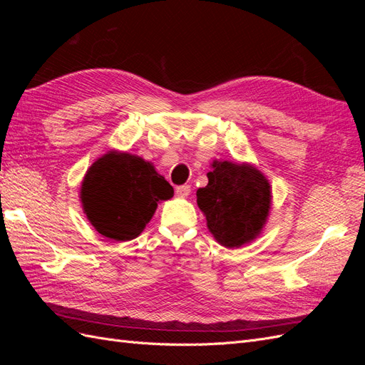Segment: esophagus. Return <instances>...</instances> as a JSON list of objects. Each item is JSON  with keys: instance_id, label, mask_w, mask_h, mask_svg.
I'll use <instances>...</instances> for the list:
<instances>
[{"instance_id": "34e87169", "label": "esophagus", "mask_w": 365, "mask_h": 365, "mask_svg": "<svg viewBox=\"0 0 365 365\" xmlns=\"http://www.w3.org/2000/svg\"><path fill=\"white\" fill-rule=\"evenodd\" d=\"M190 185L189 184H184V185H178L176 187V195L178 196H181V197H185V196H189L190 195Z\"/></svg>"}]
</instances>
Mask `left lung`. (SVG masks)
Here are the masks:
<instances>
[{"label":"left lung","mask_w":365,"mask_h":365,"mask_svg":"<svg viewBox=\"0 0 365 365\" xmlns=\"http://www.w3.org/2000/svg\"><path fill=\"white\" fill-rule=\"evenodd\" d=\"M210 165L208 184L196 192L197 207L217 244L240 248L256 240L268 222L271 184L250 163L215 160Z\"/></svg>","instance_id":"1"}]
</instances>
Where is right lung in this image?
Returning <instances> with one entry per match:
<instances>
[{"mask_svg": "<svg viewBox=\"0 0 365 365\" xmlns=\"http://www.w3.org/2000/svg\"><path fill=\"white\" fill-rule=\"evenodd\" d=\"M172 196V185L150 161L113 149L86 170L79 197L96 231L125 242L138 237L158 204Z\"/></svg>", "mask_w": 365, "mask_h": 365, "instance_id": "add662e5", "label": "right lung"}]
</instances>
